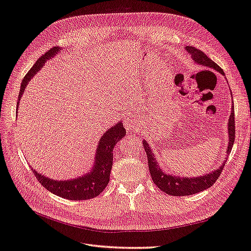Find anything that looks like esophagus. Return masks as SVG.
I'll list each match as a JSON object with an SVG mask.
<instances>
[{
	"mask_svg": "<svg viewBox=\"0 0 251 251\" xmlns=\"http://www.w3.org/2000/svg\"><path fill=\"white\" fill-rule=\"evenodd\" d=\"M124 123H125V126H126V130L127 133H132L134 130H136V127H137L136 121H135V119L132 116H130V115L125 117Z\"/></svg>",
	"mask_w": 251,
	"mask_h": 251,
	"instance_id": "1",
	"label": "esophagus"
}]
</instances>
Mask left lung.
<instances>
[{"label": "left lung", "mask_w": 251, "mask_h": 251, "mask_svg": "<svg viewBox=\"0 0 251 251\" xmlns=\"http://www.w3.org/2000/svg\"><path fill=\"white\" fill-rule=\"evenodd\" d=\"M187 51L190 53L194 63H198L199 65L205 67V69L215 71L220 73L221 75L225 76V73L221 67L216 64L215 62L210 59L206 53L202 52L201 50L195 49L193 46H187ZM231 94V91H230ZM234 106L231 105V113H230V117L228 121V146H227V156L232 149V146L234 144V137H235V126H234ZM144 144L145 151L147 153L148 157V165L149 170H150L151 177L154 181V184L156 185L160 190L164 191L165 193L169 195H175V196H186L191 195L206 190V189L211 187L214 182L218 180L219 176L222 173L223 168L225 166V162H222V166L220 168L213 170L210 173H207L201 176H195V177H181V176H175L173 174L166 173L162 169L159 167V164L157 159L155 158L154 153L152 151V148L149 145V142L146 140L142 141ZM227 159V158H226Z\"/></svg>", "instance_id": "1"}]
</instances>
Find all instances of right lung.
Returning <instances> with one entry per match:
<instances>
[{
	"label": "right lung",
	"instance_id": "add662e5",
	"mask_svg": "<svg viewBox=\"0 0 251 251\" xmlns=\"http://www.w3.org/2000/svg\"><path fill=\"white\" fill-rule=\"evenodd\" d=\"M59 51L60 47H52L49 51L45 52V55L39 58L35 65L26 74V76L22 80L21 89H20L17 103V115L19 102L26 89V85L42 69L46 61L55 57ZM125 135L126 128L120 121L103 133L99 140L98 147L96 148V155H95L94 158L95 162L93 168L89 173L80 176V177L69 180H56L46 177V176L38 173L35 170H33V172H35L36 177L40 181V184L46 190L61 196V198L72 201H84L96 198L104 190L107 186V182L110 181V174L113 166V149L121 138L125 137Z\"/></svg>",
	"mask_w": 251,
	"mask_h": 251
}]
</instances>
